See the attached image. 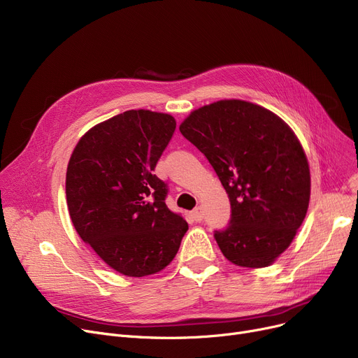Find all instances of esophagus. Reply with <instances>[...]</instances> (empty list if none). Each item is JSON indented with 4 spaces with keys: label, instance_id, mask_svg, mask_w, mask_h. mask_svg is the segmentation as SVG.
<instances>
[{
    "label": "esophagus",
    "instance_id": "esophagus-1",
    "mask_svg": "<svg viewBox=\"0 0 358 358\" xmlns=\"http://www.w3.org/2000/svg\"><path fill=\"white\" fill-rule=\"evenodd\" d=\"M192 216L196 222H200L203 220V212H201V208H196L193 212H192Z\"/></svg>",
    "mask_w": 358,
    "mask_h": 358
}]
</instances>
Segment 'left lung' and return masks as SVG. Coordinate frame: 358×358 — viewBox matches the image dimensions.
Here are the masks:
<instances>
[{
  "label": "left lung",
  "instance_id": "8db88e82",
  "mask_svg": "<svg viewBox=\"0 0 358 358\" xmlns=\"http://www.w3.org/2000/svg\"><path fill=\"white\" fill-rule=\"evenodd\" d=\"M182 136L208 158L231 201V220L215 239L231 262L267 267L302 224L310 173L294 131L273 111L242 100L194 110Z\"/></svg>",
  "mask_w": 358,
  "mask_h": 358
}]
</instances>
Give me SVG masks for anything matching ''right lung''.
I'll return each instance as SVG.
<instances>
[{
	"instance_id": "right-lung-1",
	"label": "right lung",
	"mask_w": 358,
	"mask_h": 358,
	"mask_svg": "<svg viewBox=\"0 0 358 358\" xmlns=\"http://www.w3.org/2000/svg\"><path fill=\"white\" fill-rule=\"evenodd\" d=\"M176 124L165 113L129 110L90 129L71 155V220L81 239L120 274L164 270L189 229L166 208V184L154 174Z\"/></svg>"
}]
</instances>
